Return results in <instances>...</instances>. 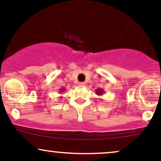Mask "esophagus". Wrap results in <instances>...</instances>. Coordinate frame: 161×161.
<instances>
[{
  "instance_id": "1",
  "label": "esophagus",
  "mask_w": 161,
  "mask_h": 161,
  "mask_svg": "<svg viewBox=\"0 0 161 161\" xmlns=\"http://www.w3.org/2000/svg\"><path fill=\"white\" fill-rule=\"evenodd\" d=\"M79 86H82V87H83V86H86V83H85V82H79Z\"/></svg>"
}]
</instances>
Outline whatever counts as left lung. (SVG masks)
Masks as SVG:
<instances>
[{
    "instance_id": "obj_1",
    "label": "left lung",
    "mask_w": 161,
    "mask_h": 161,
    "mask_svg": "<svg viewBox=\"0 0 161 161\" xmlns=\"http://www.w3.org/2000/svg\"><path fill=\"white\" fill-rule=\"evenodd\" d=\"M96 93L98 96H102V95L104 93V91H103V89H97L96 90Z\"/></svg>"
}]
</instances>
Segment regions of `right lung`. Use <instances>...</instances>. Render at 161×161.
Instances as JSON below:
<instances>
[{"label":"right lung","instance_id":"1","mask_svg":"<svg viewBox=\"0 0 161 161\" xmlns=\"http://www.w3.org/2000/svg\"><path fill=\"white\" fill-rule=\"evenodd\" d=\"M65 88H62V89H59V91H60V92H60V93H62V92H65ZM60 98H62V96H60Z\"/></svg>","mask_w":161,"mask_h":161}]
</instances>
